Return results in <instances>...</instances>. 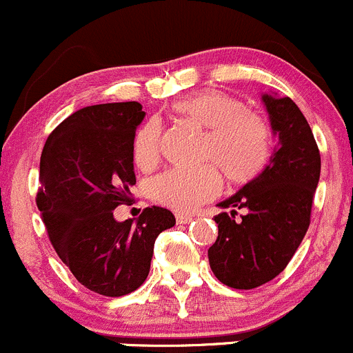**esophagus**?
Masks as SVG:
<instances>
[{"label": "esophagus", "instance_id": "obj_1", "mask_svg": "<svg viewBox=\"0 0 353 353\" xmlns=\"http://www.w3.org/2000/svg\"><path fill=\"white\" fill-rule=\"evenodd\" d=\"M175 217H176V223H178V224H188V223H192V221H194V217L188 216V214H180V212H176Z\"/></svg>", "mask_w": 353, "mask_h": 353}]
</instances>
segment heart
<instances>
[{
	"label": "heart",
	"mask_w": 353,
	"mask_h": 353,
	"mask_svg": "<svg viewBox=\"0 0 353 353\" xmlns=\"http://www.w3.org/2000/svg\"><path fill=\"white\" fill-rule=\"evenodd\" d=\"M173 110L207 130L203 159L216 163L232 183H246L263 170L270 154L268 129L238 98L210 90L176 101ZM132 154L141 170L158 165L163 154V127L158 119H150L137 129ZM219 190L221 176L214 165L170 170L151 185L152 199L178 212H190L212 201Z\"/></svg>",
	"instance_id": "obj_1"
}]
</instances>
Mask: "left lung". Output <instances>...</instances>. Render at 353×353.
I'll use <instances>...</instances> for the list:
<instances>
[{"label":"left lung","instance_id":"1","mask_svg":"<svg viewBox=\"0 0 353 353\" xmlns=\"http://www.w3.org/2000/svg\"><path fill=\"white\" fill-rule=\"evenodd\" d=\"M272 134L277 139L267 166L234 195L217 203L236 210L214 217L216 243L209 248L214 275L232 289H255L277 277L310 228L321 158L303 112L289 97L261 93Z\"/></svg>","mask_w":353,"mask_h":353}]
</instances>
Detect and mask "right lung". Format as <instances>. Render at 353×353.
Instances as JSON below:
<instances>
[{"label":"right lung","mask_w":353,"mask_h":353,"mask_svg":"<svg viewBox=\"0 0 353 353\" xmlns=\"http://www.w3.org/2000/svg\"><path fill=\"white\" fill-rule=\"evenodd\" d=\"M146 112L137 101L76 110L47 137L37 207L50 243L76 281L108 297L143 285L159 232L175 226L165 207L117 221L136 185L132 143Z\"/></svg>","instance_id":"right-lung-1"}]
</instances>
